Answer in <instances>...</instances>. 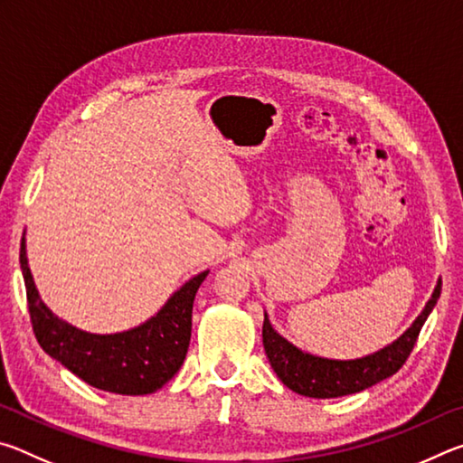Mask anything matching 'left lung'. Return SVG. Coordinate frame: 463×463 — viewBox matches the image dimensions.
<instances>
[{
    "instance_id": "obj_1",
    "label": "left lung",
    "mask_w": 463,
    "mask_h": 463,
    "mask_svg": "<svg viewBox=\"0 0 463 463\" xmlns=\"http://www.w3.org/2000/svg\"><path fill=\"white\" fill-rule=\"evenodd\" d=\"M439 296H441V278L437 279V286L425 308L396 341L370 355L355 359H331L302 351L286 336H281L269 323L268 312H263L265 355H268L278 378L296 394L308 398H339L355 394V392L370 388L401 370L406 357L411 355L414 343H417L422 325L433 312Z\"/></svg>"
}]
</instances>
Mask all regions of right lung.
Wrapping results in <instances>:
<instances>
[{"label": "right lung", "instance_id": "1", "mask_svg": "<svg viewBox=\"0 0 463 463\" xmlns=\"http://www.w3.org/2000/svg\"><path fill=\"white\" fill-rule=\"evenodd\" d=\"M20 268L38 343L44 354L57 359L77 378L104 392L143 396L165 386L179 372L190 347L194 298L210 269L177 288L145 323L101 335L73 326L43 302L28 268L26 237H22L20 245Z\"/></svg>", "mask_w": 463, "mask_h": 463}]
</instances>
